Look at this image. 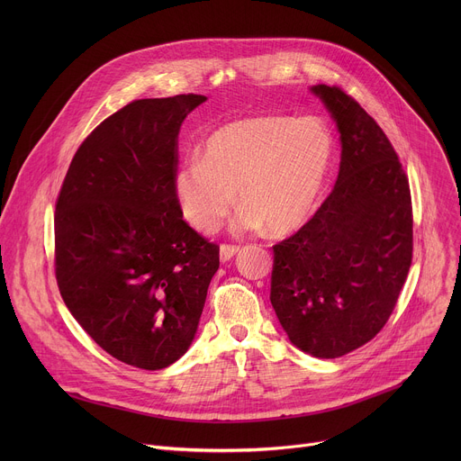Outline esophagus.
Returning a JSON list of instances; mask_svg holds the SVG:
<instances>
[{"instance_id": "1", "label": "esophagus", "mask_w": 461, "mask_h": 461, "mask_svg": "<svg viewBox=\"0 0 461 461\" xmlns=\"http://www.w3.org/2000/svg\"><path fill=\"white\" fill-rule=\"evenodd\" d=\"M237 253H239V246H231V244H222L221 246V260L222 262L231 260Z\"/></svg>"}]
</instances>
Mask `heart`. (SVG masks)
Here are the masks:
<instances>
[{"mask_svg":"<svg viewBox=\"0 0 461 461\" xmlns=\"http://www.w3.org/2000/svg\"><path fill=\"white\" fill-rule=\"evenodd\" d=\"M336 139L319 116L235 120L206 140L204 157L184 160L173 187L184 217L215 231L242 206L233 228L288 235L308 222L330 175Z\"/></svg>","mask_w":461,"mask_h":461,"instance_id":"1","label":"heart"}]
</instances>
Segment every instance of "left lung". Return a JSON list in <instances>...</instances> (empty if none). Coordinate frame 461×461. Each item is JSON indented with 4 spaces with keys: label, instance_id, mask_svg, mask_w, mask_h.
Masks as SVG:
<instances>
[{
    "label": "left lung",
    "instance_id": "8db88e82",
    "mask_svg": "<svg viewBox=\"0 0 461 461\" xmlns=\"http://www.w3.org/2000/svg\"><path fill=\"white\" fill-rule=\"evenodd\" d=\"M339 131L332 193L274 246L270 301L299 350L341 357L384 326L412 262L411 189L375 120L339 87L312 86Z\"/></svg>",
    "mask_w": 461,
    "mask_h": 461
}]
</instances>
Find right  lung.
<instances>
[{
    "instance_id": "obj_1",
    "label": "right lung",
    "mask_w": 461,
    "mask_h": 461,
    "mask_svg": "<svg viewBox=\"0 0 461 461\" xmlns=\"http://www.w3.org/2000/svg\"><path fill=\"white\" fill-rule=\"evenodd\" d=\"M208 98L131 102L78 148L54 213L56 281L65 306L107 354L160 370L191 347L219 246L182 221L176 139Z\"/></svg>"
}]
</instances>
